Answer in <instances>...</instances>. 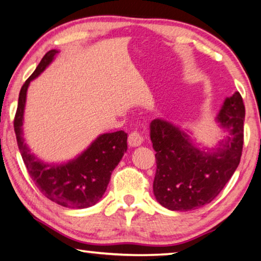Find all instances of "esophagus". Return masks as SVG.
<instances>
[{
    "label": "esophagus",
    "instance_id": "esophagus-1",
    "mask_svg": "<svg viewBox=\"0 0 261 261\" xmlns=\"http://www.w3.org/2000/svg\"><path fill=\"white\" fill-rule=\"evenodd\" d=\"M144 141V137L141 136L140 132L138 131H132L129 135V138H127V143L132 147H138Z\"/></svg>",
    "mask_w": 261,
    "mask_h": 261
}]
</instances>
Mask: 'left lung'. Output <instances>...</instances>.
Masks as SVG:
<instances>
[{
  "instance_id": "left-lung-1",
  "label": "left lung",
  "mask_w": 261,
  "mask_h": 261,
  "mask_svg": "<svg viewBox=\"0 0 261 261\" xmlns=\"http://www.w3.org/2000/svg\"><path fill=\"white\" fill-rule=\"evenodd\" d=\"M244 117L242 96L235 92L217 117L228 136L207 150L196 148L189 136L171 123L151 121L150 140L156 151L153 191L161 205L172 211L195 210L219 195L240 164Z\"/></svg>"
}]
</instances>
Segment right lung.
<instances>
[{
	"label": "right lung",
	"mask_w": 261,
	"mask_h": 261,
	"mask_svg": "<svg viewBox=\"0 0 261 261\" xmlns=\"http://www.w3.org/2000/svg\"><path fill=\"white\" fill-rule=\"evenodd\" d=\"M57 54V50L46 52L34 73L23 83L13 126L23 163L40 192L61 206L84 209L96 204L106 192L113 170L127 149V135L124 131H116L99 136L79 158L65 164H45L31 154L23 140L21 127L27 89Z\"/></svg>",
	"instance_id": "obj_1"
}]
</instances>
